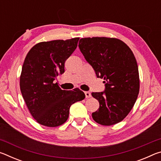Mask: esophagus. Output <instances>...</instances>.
I'll use <instances>...</instances> for the list:
<instances>
[{"mask_svg": "<svg viewBox=\"0 0 161 161\" xmlns=\"http://www.w3.org/2000/svg\"><path fill=\"white\" fill-rule=\"evenodd\" d=\"M84 94H85V97L86 99H88V98H90L92 97V94L89 92H84Z\"/></svg>", "mask_w": 161, "mask_h": 161, "instance_id": "esophagus-1", "label": "esophagus"}]
</instances>
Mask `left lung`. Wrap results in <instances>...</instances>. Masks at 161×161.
<instances>
[{
    "instance_id": "8db88e82",
    "label": "left lung",
    "mask_w": 161,
    "mask_h": 161,
    "mask_svg": "<svg viewBox=\"0 0 161 161\" xmlns=\"http://www.w3.org/2000/svg\"><path fill=\"white\" fill-rule=\"evenodd\" d=\"M79 47L86 60L103 78L105 91L92 92L99 108L92 118L103 126L124 120L134 105L139 93L138 68L134 54L121 40L114 37L81 38Z\"/></svg>"
}]
</instances>
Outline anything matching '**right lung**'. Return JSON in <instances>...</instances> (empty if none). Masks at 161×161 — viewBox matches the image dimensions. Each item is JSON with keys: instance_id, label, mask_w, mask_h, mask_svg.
Wrapping results in <instances>:
<instances>
[{"instance_id": "obj_1", "label": "right lung", "mask_w": 161, "mask_h": 161, "mask_svg": "<svg viewBox=\"0 0 161 161\" xmlns=\"http://www.w3.org/2000/svg\"><path fill=\"white\" fill-rule=\"evenodd\" d=\"M80 37L41 42L27 54L22 67L20 87L30 113L47 127L63 124L73 103L85 98L82 91L62 90L55 80L64 72V62L77 47Z\"/></svg>"}]
</instances>
